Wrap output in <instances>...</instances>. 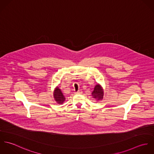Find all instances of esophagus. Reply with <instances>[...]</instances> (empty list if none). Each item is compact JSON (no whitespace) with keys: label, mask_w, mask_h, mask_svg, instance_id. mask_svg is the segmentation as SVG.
<instances>
[{"label":"esophagus","mask_w":154,"mask_h":154,"mask_svg":"<svg viewBox=\"0 0 154 154\" xmlns=\"http://www.w3.org/2000/svg\"><path fill=\"white\" fill-rule=\"evenodd\" d=\"M76 94H81L82 93V91H81V90H79L77 92H76Z\"/></svg>","instance_id":"esophagus-1"}]
</instances>
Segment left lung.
<instances>
[{
	"instance_id": "left-lung-1",
	"label": "left lung",
	"mask_w": 154,
	"mask_h": 154,
	"mask_svg": "<svg viewBox=\"0 0 154 154\" xmlns=\"http://www.w3.org/2000/svg\"><path fill=\"white\" fill-rule=\"evenodd\" d=\"M92 95L94 98L97 101H101L103 99L104 97V90L100 84L95 85L94 91L92 92Z\"/></svg>"
}]
</instances>
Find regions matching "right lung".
I'll list each match as a JSON object with an SVG mask.
<instances>
[{
  "label": "right lung",
  "mask_w": 154,
  "mask_h": 154,
  "mask_svg": "<svg viewBox=\"0 0 154 154\" xmlns=\"http://www.w3.org/2000/svg\"><path fill=\"white\" fill-rule=\"evenodd\" d=\"M53 95H54V100L57 102V104H62L65 102V98L63 93L62 92L60 89H59L58 87L55 88V89L54 91Z\"/></svg>",
  "instance_id": "add662e5"
}]
</instances>
